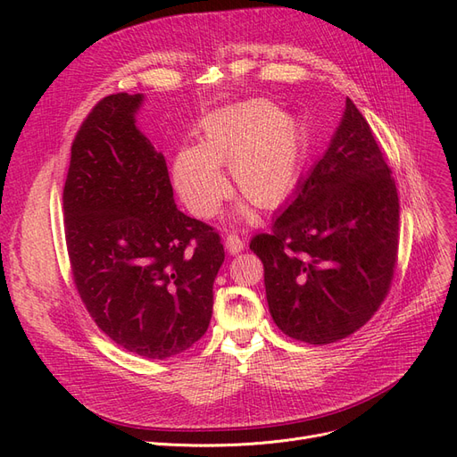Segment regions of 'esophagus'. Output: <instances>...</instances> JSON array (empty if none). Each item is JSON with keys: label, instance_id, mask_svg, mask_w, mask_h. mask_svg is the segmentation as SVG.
Instances as JSON below:
<instances>
[{"label": "esophagus", "instance_id": "34e87169", "mask_svg": "<svg viewBox=\"0 0 457 457\" xmlns=\"http://www.w3.org/2000/svg\"><path fill=\"white\" fill-rule=\"evenodd\" d=\"M225 247H227V252L228 253H240L242 250H244V247H245V242L238 237V234H228V237H227V240H225Z\"/></svg>", "mask_w": 457, "mask_h": 457}]
</instances>
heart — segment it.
I'll return each instance as SVG.
<instances>
[{"mask_svg": "<svg viewBox=\"0 0 457 457\" xmlns=\"http://www.w3.org/2000/svg\"><path fill=\"white\" fill-rule=\"evenodd\" d=\"M305 160V139L294 116L253 99L219 110L202 123L198 146L173 160V183L188 210L212 217L227 195L220 168L234 190L257 207L282 204L295 188Z\"/></svg>", "mask_w": 457, "mask_h": 457, "instance_id": "obj_1", "label": "heart"}]
</instances>
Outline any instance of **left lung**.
Here are the masks:
<instances>
[{"label": "left lung", "instance_id": "1", "mask_svg": "<svg viewBox=\"0 0 457 457\" xmlns=\"http://www.w3.org/2000/svg\"><path fill=\"white\" fill-rule=\"evenodd\" d=\"M398 192L370 123L347 99L326 154L255 234L269 311L286 336L326 345L381 307L398 261Z\"/></svg>", "mask_w": 457, "mask_h": 457}]
</instances>
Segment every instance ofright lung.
Listing matches in <instances>:
<instances>
[{
  "label": "right lung",
  "mask_w": 457,
  "mask_h": 457,
  "mask_svg": "<svg viewBox=\"0 0 457 457\" xmlns=\"http://www.w3.org/2000/svg\"><path fill=\"white\" fill-rule=\"evenodd\" d=\"M143 95L101 99L81 123L62 190L72 278L101 331L145 358L190 349L210 326L219 232L177 210L162 152L135 128Z\"/></svg>",
  "instance_id": "1"
}]
</instances>
